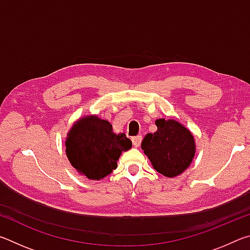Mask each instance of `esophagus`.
Here are the masks:
<instances>
[{"mask_svg":"<svg viewBox=\"0 0 250 250\" xmlns=\"http://www.w3.org/2000/svg\"><path fill=\"white\" fill-rule=\"evenodd\" d=\"M142 141V135H137V137L132 138V143L134 146H140Z\"/></svg>","mask_w":250,"mask_h":250,"instance_id":"esophagus-1","label":"esophagus"}]
</instances>
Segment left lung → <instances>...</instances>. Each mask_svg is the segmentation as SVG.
Instances as JSON below:
<instances>
[{"instance_id":"left-lung-1","label":"left lung","mask_w":250,"mask_h":250,"mask_svg":"<svg viewBox=\"0 0 250 250\" xmlns=\"http://www.w3.org/2000/svg\"><path fill=\"white\" fill-rule=\"evenodd\" d=\"M155 125L158 130L146 135L141 147L154 170L167 177H175L191 166L196 151L195 139L174 119L162 118Z\"/></svg>"}]
</instances>
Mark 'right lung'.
Returning <instances> with one entry per match:
<instances>
[{"instance_id": "add662e5", "label": "right lung", "mask_w": 250, "mask_h": 250, "mask_svg": "<svg viewBox=\"0 0 250 250\" xmlns=\"http://www.w3.org/2000/svg\"><path fill=\"white\" fill-rule=\"evenodd\" d=\"M66 155L80 175L99 181L118 167L122 152L132 147L125 133H115L112 125L96 115L80 118L67 133Z\"/></svg>"}]
</instances>
